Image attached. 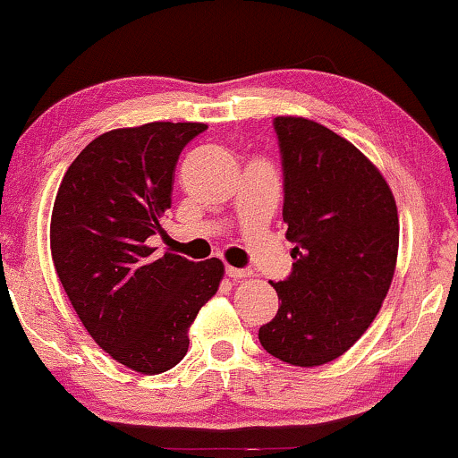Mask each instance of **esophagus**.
Returning <instances> with one entry per match:
<instances>
[{"instance_id": "obj_1", "label": "esophagus", "mask_w": 458, "mask_h": 458, "mask_svg": "<svg viewBox=\"0 0 458 458\" xmlns=\"http://www.w3.org/2000/svg\"><path fill=\"white\" fill-rule=\"evenodd\" d=\"M225 275H227V277H231V279H243V277H248V271L246 268H235V267H225Z\"/></svg>"}]
</instances>
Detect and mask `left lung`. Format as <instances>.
Returning a JSON list of instances; mask_svg holds the SVG:
<instances>
[{
  "instance_id": "8db88e82",
  "label": "left lung",
  "mask_w": 458,
  "mask_h": 458,
  "mask_svg": "<svg viewBox=\"0 0 458 458\" xmlns=\"http://www.w3.org/2000/svg\"><path fill=\"white\" fill-rule=\"evenodd\" d=\"M292 273L259 329L262 348L296 367L342 356L377 317L398 256V210L381 173L323 124L277 116Z\"/></svg>"
}]
</instances>
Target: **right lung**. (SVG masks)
I'll return each instance as SVG.
<instances>
[{"label":"right lung","instance_id":"obj_1","mask_svg":"<svg viewBox=\"0 0 458 458\" xmlns=\"http://www.w3.org/2000/svg\"><path fill=\"white\" fill-rule=\"evenodd\" d=\"M202 123H148L99 135L62 179L52 212V259L72 309L112 359L165 373L187 354V329L215 296L223 262L154 259L165 233L174 166Z\"/></svg>","mask_w":458,"mask_h":458}]
</instances>
